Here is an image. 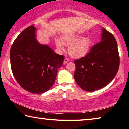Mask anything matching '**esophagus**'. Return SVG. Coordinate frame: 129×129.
<instances>
[{"instance_id":"34e87169","label":"esophagus","mask_w":129,"mask_h":129,"mask_svg":"<svg viewBox=\"0 0 129 129\" xmlns=\"http://www.w3.org/2000/svg\"><path fill=\"white\" fill-rule=\"evenodd\" d=\"M68 61H69V58H65V59H64V64H67V63L68 62Z\"/></svg>"}]
</instances>
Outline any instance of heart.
<instances>
[{
  "label": "heart",
  "mask_w": 129,
  "mask_h": 129,
  "mask_svg": "<svg viewBox=\"0 0 129 129\" xmlns=\"http://www.w3.org/2000/svg\"><path fill=\"white\" fill-rule=\"evenodd\" d=\"M62 39H55L57 48L59 51H64L65 45L69 47L68 52L70 55L75 58H80L85 56L91 44V39L82 38L80 35H64Z\"/></svg>",
  "instance_id": "b5f03b06"
}]
</instances>
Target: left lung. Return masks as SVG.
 <instances>
[{
	"label": "left lung",
	"mask_w": 129,
	"mask_h": 129,
	"mask_svg": "<svg viewBox=\"0 0 129 129\" xmlns=\"http://www.w3.org/2000/svg\"><path fill=\"white\" fill-rule=\"evenodd\" d=\"M74 78L82 90L93 91L104 88L118 71L119 56L114 36L102 28L101 41L84 57L75 60Z\"/></svg>",
	"instance_id": "1"
}]
</instances>
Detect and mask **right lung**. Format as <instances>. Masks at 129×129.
Segmentation results:
<instances>
[{
  "instance_id": "right-lung-1",
  "label": "right lung",
  "mask_w": 129,
  "mask_h": 129,
  "mask_svg": "<svg viewBox=\"0 0 129 129\" xmlns=\"http://www.w3.org/2000/svg\"><path fill=\"white\" fill-rule=\"evenodd\" d=\"M36 28L29 26L19 35L10 50L11 67L19 85L29 92H46L55 81L65 57L56 54L36 39Z\"/></svg>"
}]
</instances>
